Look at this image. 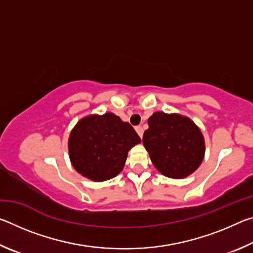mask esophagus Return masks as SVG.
<instances>
[{"label": "esophagus", "instance_id": "obj_1", "mask_svg": "<svg viewBox=\"0 0 253 253\" xmlns=\"http://www.w3.org/2000/svg\"><path fill=\"white\" fill-rule=\"evenodd\" d=\"M135 129H136V131H137V134H138V136L140 137V138H142V137H143V134H144L143 128L140 127V126H137V127L135 128Z\"/></svg>", "mask_w": 253, "mask_h": 253}]
</instances>
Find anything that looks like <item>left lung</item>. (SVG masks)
Listing matches in <instances>:
<instances>
[{"mask_svg": "<svg viewBox=\"0 0 253 253\" xmlns=\"http://www.w3.org/2000/svg\"><path fill=\"white\" fill-rule=\"evenodd\" d=\"M147 123L143 144L158 172L175 179L193 174L205 154L204 137L199 126L183 115L163 111L154 113Z\"/></svg>", "mask_w": 253, "mask_h": 253, "instance_id": "left-lung-1", "label": "left lung"}]
</instances>
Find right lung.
<instances>
[{
  "label": "right lung",
  "mask_w": 253,
  "mask_h": 253,
  "mask_svg": "<svg viewBox=\"0 0 253 253\" xmlns=\"http://www.w3.org/2000/svg\"><path fill=\"white\" fill-rule=\"evenodd\" d=\"M140 142L134 128L117 115L91 114L72 128L68 151L77 172L93 182H104L122 172L128 152Z\"/></svg>",
  "instance_id": "obj_1"
}]
</instances>
